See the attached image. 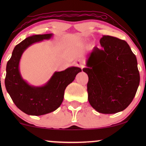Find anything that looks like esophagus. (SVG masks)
Masks as SVG:
<instances>
[{"label":"esophagus","mask_w":146,"mask_h":146,"mask_svg":"<svg viewBox=\"0 0 146 146\" xmlns=\"http://www.w3.org/2000/svg\"><path fill=\"white\" fill-rule=\"evenodd\" d=\"M75 65L76 66H78V67L81 68L82 69L83 68L82 62V60H78L76 61V62H75Z\"/></svg>","instance_id":"34e87169"}]
</instances>
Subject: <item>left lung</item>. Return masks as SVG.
<instances>
[{"label": "left lung", "mask_w": 146, "mask_h": 146, "mask_svg": "<svg viewBox=\"0 0 146 146\" xmlns=\"http://www.w3.org/2000/svg\"><path fill=\"white\" fill-rule=\"evenodd\" d=\"M101 48L95 46L88 55L87 90L89 103L99 113H115L132 102L139 84L135 55L126 42L103 36Z\"/></svg>", "instance_id": "left-lung-1"}]
</instances>
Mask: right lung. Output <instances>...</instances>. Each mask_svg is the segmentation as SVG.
I'll return each mask as SVG.
<instances>
[{"instance_id":"add662e5","label":"right lung","mask_w":146,"mask_h":146,"mask_svg":"<svg viewBox=\"0 0 146 146\" xmlns=\"http://www.w3.org/2000/svg\"><path fill=\"white\" fill-rule=\"evenodd\" d=\"M52 36L53 34H46L27 38L15 47L11 59L7 62L6 89L18 108L28 115H44L58 108L63 101L66 88L82 71L78 67L72 66L65 70L55 72L50 79L42 86L30 85L23 78L19 63L24 52L33 44L50 39Z\"/></svg>"}]
</instances>
